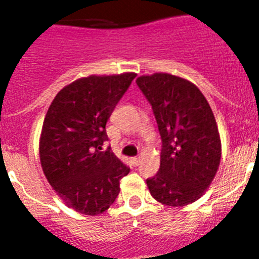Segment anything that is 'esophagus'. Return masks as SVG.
<instances>
[{"mask_svg":"<svg viewBox=\"0 0 259 259\" xmlns=\"http://www.w3.org/2000/svg\"><path fill=\"white\" fill-rule=\"evenodd\" d=\"M131 163L134 164V166H137V164L140 163V158H139V157H132L131 158Z\"/></svg>","mask_w":259,"mask_h":259,"instance_id":"esophagus-1","label":"esophagus"}]
</instances>
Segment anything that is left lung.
Segmentation results:
<instances>
[{
    "label": "left lung",
    "mask_w": 259,
    "mask_h": 259,
    "mask_svg": "<svg viewBox=\"0 0 259 259\" xmlns=\"http://www.w3.org/2000/svg\"><path fill=\"white\" fill-rule=\"evenodd\" d=\"M136 83L152 105L162 139L161 167L146 179L150 194L167 206H185L203 196L218 171L222 144L209 102L180 76L155 72Z\"/></svg>",
    "instance_id": "1"
}]
</instances>
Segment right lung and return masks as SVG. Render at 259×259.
<instances>
[{"instance_id": "obj_1", "label": "right lung", "mask_w": 259, "mask_h": 259, "mask_svg": "<svg viewBox=\"0 0 259 259\" xmlns=\"http://www.w3.org/2000/svg\"><path fill=\"white\" fill-rule=\"evenodd\" d=\"M135 76L80 77L62 88L48 109L38 143L41 167L58 197L80 214L106 211L130 172L113 152L101 149L107 120Z\"/></svg>"}]
</instances>
